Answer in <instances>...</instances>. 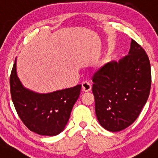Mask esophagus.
Instances as JSON below:
<instances>
[{
  "label": "esophagus",
  "mask_w": 158,
  "mask_h": 158,
  "mask_svg": "<svg viewBox=\"0 0 158 158\" xmlns=\"http://www.w3.org/2000/svg\"><path fill=\"white\" fill-rule=\"evenodd\" d=\"M92 89L91 84L89 81H84L82 83V90L84 92H89Z\"/></svg>",
  "instance_id": "esophagus-1"
}]
</instances>
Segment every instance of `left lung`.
<instances>
[{"label": "left lung", "mask_w": 158, "mask_h": 158, "mask_svg": "<svg viewBox=\"0 0 158 158\" xmlns=\"http://www.w3.org/2000/svg\"><path fill=\"white\" fill-rule=\"evenodd\" d=\"M95 111L99 123L111 132L133 123L146 104L151 86V69L146 51L131 40L128 55L112 61L93 76Z\"/></svg>", "instance_id": "obj_1"}]
</instances>
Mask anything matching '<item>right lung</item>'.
<instances>
[{
  "label": "right lung",
  "instance_id": "1",
  "mask_svg": "<svg viewBox=\"0 0 158 158\" xmlns=\"http://www.w3.org/2000/svg\"><path fill=\"white\" fill-rule=\"evenodd\" d=\"M81 85L50 93H38L23 87L16 73V58L10 76L11 96L22 122L40 135L54 136L65 129Z\"/></svg>",
  "mask_w": 158,
  "mask_h": 158
}]
</instances>
